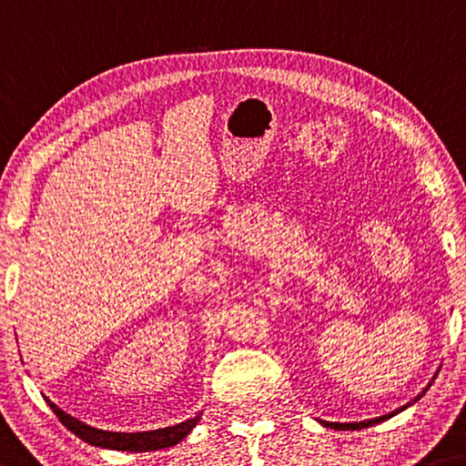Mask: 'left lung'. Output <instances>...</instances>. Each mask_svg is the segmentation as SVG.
<instances>
[{"label": "left lung", "instance_id": "8db88e82", "mask_svg": "<svg viewBox=\"0 0 466 466\" xmlns=\"http://www.w3.org/2000/svg\"><path fill=\"white\" fill-rule=\"evenodd\" d=\"M431 386V383H430ZM430 386H427L423 392H420L415 400L412 402H417L420 396H423L427 390H430ZM412 402H409L406 406H400V409L398 410H394V412H390V415H383V417H378V419H369V420H360V423H328V420H321V425H326V427H331V430H338V431H357V430H365V427H371V425H378V423H381V420H386V419H390V417H394V415H398V412L400 410H404V409H409V406L412 404Z\"/></svg>", "mask_w": 466, "mask_h": 466}]
</instances>
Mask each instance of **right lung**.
<instances>
[{
	"label": "right lung",
	"instance_id": "add662e5",
	"mask_svg": "<svg viewBox=\"0 0 466 466\" xmlns=\"http://www.w3.org/2000/svg\"><path fill=\"white\" fill-rule=\"evenodd\" d=\"M49 406L57 415V419H60L74 435H78L80 440H85L86 444L109 448V450H122V452H153V450L176 446L178 441L187 438L190 431H193V427L198 423V419H201V412H198L195 419H188L184 420V423H178L174 427H166V430L120 433V431L95 430V427L83 423V420H76L74 417L66 415V412L62 409H57L54 402H49Z\"/></svg>",
	"mask_w": 466,
	"mask_h": 466
}]
</instances>
